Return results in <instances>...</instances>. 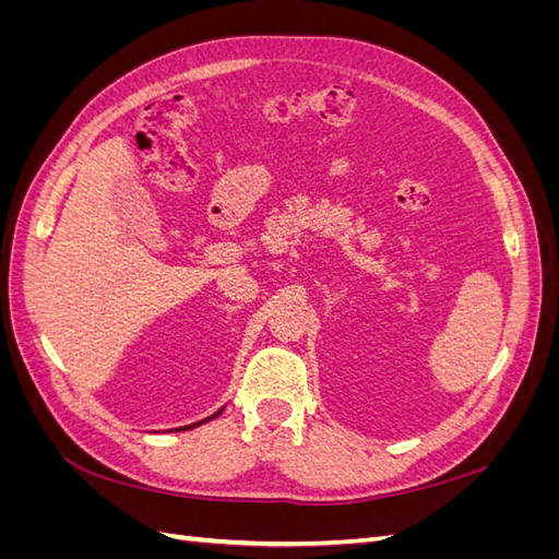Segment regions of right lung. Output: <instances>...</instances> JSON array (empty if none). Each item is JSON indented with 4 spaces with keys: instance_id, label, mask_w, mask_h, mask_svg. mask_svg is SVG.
Instances as JSON below:
<instances>
[{
    "instance_id": "add662e5",
    "label": "right lung",
    "mask_w": 559,
    "mask_h": 559,
    "mask_svg": "<svg viewBox=\"0 0 559 559\" xmlns=\"http://www.w3.org/2000/svg\"><path fill=\"white\" fill-rule=\"evenodd\" d=\"M224 413V408L222 411H216L214 415H210V417H205V419H200V421H193V425H189V427H179V429H175V431H186V429H195V427H200V425H205V421H210V419H214V417H218Z\"/></svg>"
}]
</instances>
